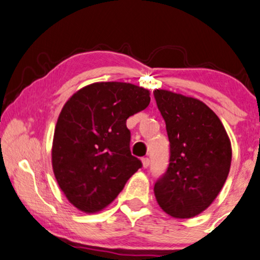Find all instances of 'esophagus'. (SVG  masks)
Here are the masks:
<instances>
[{
    "instance_id": "obj_1",
    "label": "esophagus",
    "mask_w": 260,
    "mask_h": 260,
    "mask_svg": "<svg viewBox=\"0 0 260 260\" xmlns=\"http://www.w3.org/2000/svg\"><path fill=\"white\" fill-rule=\"evenodd\" d=\"M142 164H143V168H148L149 165H150V159L148 157H144V158H142Z\"/></svg>"
}]
</instances>
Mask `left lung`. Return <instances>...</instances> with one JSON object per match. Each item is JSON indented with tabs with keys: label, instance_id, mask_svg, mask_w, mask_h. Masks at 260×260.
I'll use <instances>...</instances> for the list:
<instances>
[{
	"label": "left lung",
	"instance_id": "1",
	"mask_svg": "<svg viewBox=\"0 0 260 260\" xmlns=\"http://www.w3.org/2000/svg\"><path fill=\"white\" fill-rule=\"evenodd\" d=\"M153 95L170 142L168 170L153 191L168 214L191 218L211 205L228 178L230 138L218 116L202 101L161 89Z\"/></svg>",
	"mask_w": 260,
	"mask_h": 260
}]
</instances>
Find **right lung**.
<instances>
[{"instance_id":"add662e5","label":"right lung","mask_w":260,"mask_h":260,"mask_svg":"<svg viewBox=\"0 0 260 260\" xmlns=\"http://www.w3.org/2000/svg\"><path fill=\"white\" fill-rule=\"evenodd\" d=\"M150 92L123 82L86 85L68 100L52 142V170L71 204L99 212L142 168L130 151L126 119L144 110Z\"/></svg>"}]
</instances>
